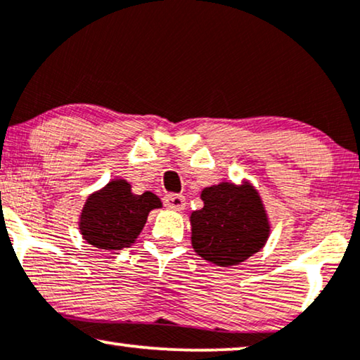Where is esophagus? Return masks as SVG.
Wrapping results in <instances>:
<instances>
[{
    "mask_svg": "<svg viewBox=\"0 0 360 360\" xmlns=\"http://www.w3.org/2000/svg\"><path fill=\"white\" fill-rule=\"evenodd\" d=\"M162 202H165L167 209L181 210V209H184L186 199H184V195H181V194H167V195H165V199H162Z\"/></svg>",
    "mask_w": 360,
    "mask_h": 360,
    "instance_id": "1",
    "label": "esophagus"
}]
</instances>
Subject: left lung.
Listing matches in <instances>:
<instances>
[{
	"instance_id": "1",
	"label": "left lung",
	"mask_w": 360,
	"mask_h": 360,
	"mask_svg": "<svg viewBox=\"0 0 360 360\" xmlns=\"http://www.w3.org/2000/svg\"><path fill=\"white\" fill-rule=\"evenodd\" d=\"M200 198L204 207L191 215V238L204 260L238 265L265 245L270 225L253 186L220 183L205 188Z\"/></svg>"
}]
</instances>
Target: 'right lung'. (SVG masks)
Wrapping results in <instances>:
<instances>
[{
	"instance_id": "1",
	"label": "right lung",
	"mask_w": 360,
	"mask_h": 360,
	"mask_svg": "<svg viewBox=\"0 0 360 360\" xmlns=\"http://www.w3.org/2000/svg\"><path fill=\"white\" fill-rule=\"evenodd\" d=\"M161 207L153 193L136 195L123 179H115L90 195L80 215V232L90 245L102 250L130 247L145 227L150 210Z\"/></svg>"
}]
</instances>
